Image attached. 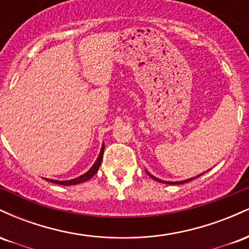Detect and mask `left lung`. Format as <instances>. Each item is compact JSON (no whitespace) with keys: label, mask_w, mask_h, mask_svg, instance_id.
I'll return each mask as SVG.
<instances>
[{"label":"left lung","mask_w":249,"mask_h":249,"mask_svg":"<svg viewBox=\"0 0 249 249\" xmlns=\"http://www.w3.org/2000/svg\"><path fill=\"white\" fill-rule=\"evenodd\" d=\"M146 173L148 174V176L151 177V178H152L153 180H157V181H159V182H162V184H167V185H179V184H184V182H188V181H191V180H193L194 178H191V179H187V180H182V181H164V180H160V179H158V178H156V177L154 176H152V174H150L146 171ZM200 176H201V174H200ZM199 177V176H198Z\"/></svg>","instance_id":"1"}]
</instances>
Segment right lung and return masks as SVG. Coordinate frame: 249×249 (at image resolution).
Returning <instances> with one entry per match:
<instances>
[{
	"mask_svg": "<svg viewBox=\"0 0 249 249\" xmlns=\"http://www.w3.org/2000/svg\"><path fill=\"white\" fill-rule=\"evenodd\" d=\"M103 153H104V144H103V146H102V148H101V152H99L98 158H97V160L95 161V164L92 165V167H91L90 170H89L87 173H84V174H83V176H81V177H77V178L71 179V180H65V181H59V180L47 179V178H45V180H48V181L53 182V184L64 185V186H71V185H77V184H81V182L88 181V180L92 178V177L95 176V174L97 173V171L99 170V166H101V164H102Z\"/></svg>",
	"mask_w": 249,
	"mask_h": 249,
	"instance_id": "1",
	"label": "right lung"
}]
</instances>
